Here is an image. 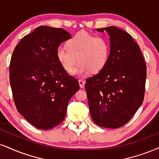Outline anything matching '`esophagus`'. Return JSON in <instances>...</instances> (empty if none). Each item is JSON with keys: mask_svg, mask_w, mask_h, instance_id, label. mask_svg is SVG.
I'll use <instances>...</instances> for the list:
<instances>
[{"mask_svg": "<svg viewBox=\"0 0 159 159\" xmlns=\"http://www.w3.org/2000/svg\"><path fill=\"white\" fill-rule=\"evenodd\" d=\"M79 85L80 86V88L83 89V88H84V86H85V81H83V80H79Z\"/></svg>", "mask_w": 159, "mask_h": 159, "instance_id": "esophagus-1", "label": "esophagus"}]
</instances>
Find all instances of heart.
<instances>
[{
    "instance_id": "heart-1",
    "label": "heart",
    "mask_w": 159,
    "mask_h": 159,
    "mask_svg": "<svg viewBox=\"0 0 159 159\" xmlns=\"http://www.w3.org/2000/svg\"><path fill=\"white\" fill-rule=\"evenodd\" d=\"M66 49L57 50V60L62 68L71 74H86L91 70L97 74L102 70L108 62L111 44L104 37L87 32H80L68 39L66 43Z\"/></svg>"
}]
</instances>
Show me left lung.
<instances>
[{
    "instance_id": "8db88e82",
    "label": "left lung",
    "mask_w": 159,
    "mask_h": 159,
    "mask_svg": "<svg viewBox=\"0 0 159 159\" xmlns=\"http://www.w3.org/2000/svg\"><path fill=\"white\" fill-rule=\"evenodd\" d=\"M97 31L109 34L111 54L105 68L86 80L90 113L99 126L118 128L130 120L143 102L146 64L128 33L114 26Z\"/></svg>"
}]
</instances>
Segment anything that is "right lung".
I'll return each instance as SVG.
<instances>
[{
  "label": "right lung",
  "mask_w": 159,
  "mask_h": 159,
  "mask_svg": "<svg viewBox=\"0 0 159 159\" xmlns=\"http://www.w3.org/2000/svg\"><path fill=\"white\" fill-rule=\"evenodd\" d=\"M70 34L42 25L23 37L15 47L9 80L17 111L33 126L49 130L66 116L68 103L80 85L56 57L58 47Z\"/></svg>",
  "instance_id": "right-lung-1"
}]
</instances>
